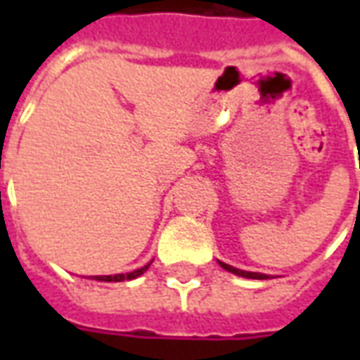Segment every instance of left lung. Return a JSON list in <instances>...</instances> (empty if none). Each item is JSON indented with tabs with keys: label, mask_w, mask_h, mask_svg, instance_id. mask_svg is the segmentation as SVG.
<instances>
[{
	"label": "left lung",
	"mask_w": 360,
	"mask_h": 360,
	"mask_svg": "<svg viewBox=\"0 0 360 360\" xmlns=\"http://www.w3.org/2000/svg\"><path fill=\"white\" fill-rule=\"evenodd\" d=\"M219 266L224 268V270L231 271L235 276H241V278H249V279H268L266 274H258V271H245V270H239V268H233V266L226 264V262H219Z\"/></svg>",
	"instance_id": "8db88e82"
}]
</instances>
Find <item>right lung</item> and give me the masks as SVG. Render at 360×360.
Here are the masks:
<instances>
[{"mask_svg":"<svg viewBox=\"0 0 360 360\" xmlns=\"http://www.w3.org/2000/svg\"><path fill=\"white\" fill-rule=\"evenodd\" d=\"M150 264H152V262H150ZM150 264L142 266V268H139V270L129 271V274H117V276H92V279H98V281H127V279L139 278L141 274H144V271L148 270Z\"/></svg>","mask_w":360,"mask_h":360,"instance_id":"right-lung-1","label":"right lung"}]
</instances>
